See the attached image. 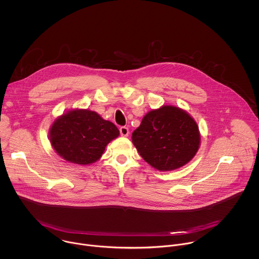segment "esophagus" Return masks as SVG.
<instances>
[{
    "instance_id": "obj_1",
    "label": "esophagus",
    "mask_w": 259,
    "mask_h": 259,
    "mask_svg": "<svg viewBox=\"0 0 259 259\" xmlns=\"http://www.w3.org/2000/svg\"><path fill=\"white\" fill-rule=\"evenodd\" d=\"M119 133H120V135H121L122 137H127L128 134H130V131H128V128H127L126 126H121V127L119 128Z\"/></svg>"
}]
</instances>
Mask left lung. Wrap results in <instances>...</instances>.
Returning <instances> with one entry per match:
<instances>
[{
	"instance_id": "8db88e82",
	"label": "left lung",
	"mask_w": 259,
	"mask_h": 259,
	"mask_svg": "<svg viewBox=\"0 0 259 259\" xmlns=\"http://www.w3.org/2000/svg\"><path fill=\"white\" fill-rule=\"evenodd\" d=\"M132 140L141 156L160 171L184 166L200 146L196 121L187 111L175 106L148 111Z\"/></svg>"
}]
</instances>
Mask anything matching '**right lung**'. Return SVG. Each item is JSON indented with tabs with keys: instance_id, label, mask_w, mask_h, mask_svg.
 <instances>
[{
	"instance_id": "add662e5",
	"label": "right lung",
	"mask_w": 259,
	"mask_h": 259,
	"mask_svg": "<svg viewBox=\"0 0 259 259\" xmlns=\"http://www.w3.org/2000/svg\"><path fill=\"white\" fill-rule=\"evenodd\" d=\"M119 136L117 127L96 111L74 109L58 116L52 123L49 140L65 160L87 165L99 160L106 147Z\"/></svg>"
}]
</instances>
